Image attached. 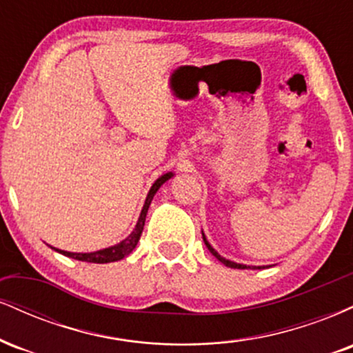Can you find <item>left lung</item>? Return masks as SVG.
I'll list each match as a JSON object with an SVG mask.
<instances>
[{"instance_id":"8db88e82","label":"left lung","mask_w":353,"mask_h":353,"mask_svg":"<svg viewBox=\"0 0 353 353\" xmlns=\"http://www.w3.org/2000/svg\"><path fill=\"white\" fill-rule=\"evenodd\" d=\"M202 237H204V236H202ZM204 242H205V245H208V249L210 250V252H212V255H214V257H216V259H219V261H221V262H222V264H224V265H228V267H230V269H250V267H247V265H242V264H236V262H232V261H228V259L221 257V255H219V254L216 252V250H214V249H212V247H210V244H209V242H208V239H205V237H204ZM259 269H261V267H259Z\"/></svg>"}]
</instances>
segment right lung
Segmentation results:
<instances>
[{
    "label": "right lung",
    "instance_id": "obj_1",
    "mask_svg": "<svg viewBox=\"0 0 353 353\" xmlns=\"http://www.w3.org/2000/svg\"><path fill=\"white\" fill-rule=\"evenodd\" d=\"M171 177H172V172H168L154 182L151 190H149L148 197H145L144 208H143V210H141L139 221H137L134 230H132L131 236L125 237L123 242H119V244H116L112 247H108V249L98 250V252H89V254H74V252H66V250H59V249H54V250H58L59 254L68 255V257H71V259H76V261L92 262V264H108V262H116V261H121V259H124L125 255H129L132 250H134L137 242H139V237H141V234H143V229H144L145 214H148L149 205H151L154 194L157 192V189H159L165 181L171 179Z\"/></svg>",
    "mask_w": 353,
    "mask_h": 353
}]
</instances>
